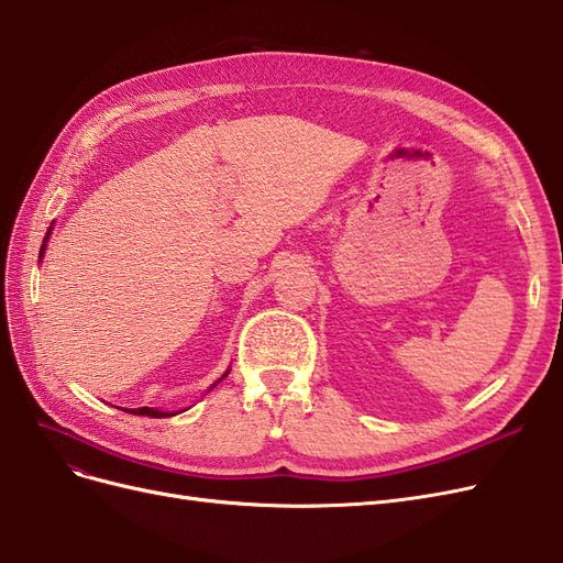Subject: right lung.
Wrapping results in <instances>:
<instances>
[{
    "label": "right lung",
    "mask_w": 563,
    "mask_h": 563,
    "mask_svg": "<svg viewBox=\"0 0 563 563\" xmlns=\"http://www.w3.org/2000/svg\"><path fill=\"white\" fill-rule=\"evenodd\" d=\"M42 251H44V246H42ZM133 413H135V416H150V418H166V416H174V413H162V411H155V408H147V406H143V408H133Z\"/></svg>",
    "instance_id": "1"
}]
</instances>
